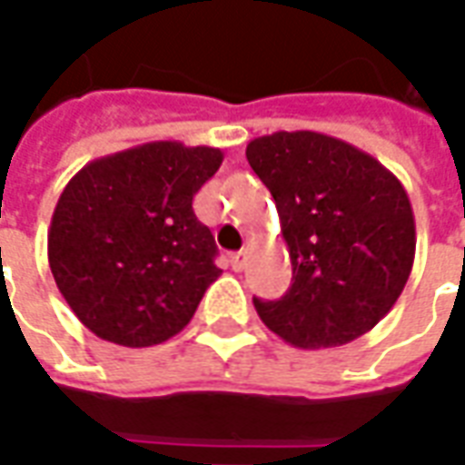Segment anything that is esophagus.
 Segmentation results:
<instances>
[{"label":"esophagus","instance_id":"esophagus-1","mask_svg":"<svg viewBox=\"0 0 465 465\" xmlns=\"http://www.w3.org/2000/svg\"><path fill=\"white\" fill-rule=\"evenodd\" d=\"M246 262H249V252H246V249L232 253V269H233V272H242V269H246Z\"/></svg>","mask_w":465,"mask_h":465}]
</instances>
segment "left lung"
Masks as SVG:
<instances>
[{
    "label": "left lung",
    "instance_id": "1",
    "mask_svg": "<svg viewBox=\"0 0 465 465\" xmlns=\"http://www.w3.org/2000/svg\"><path fill=\"white\" fill-rule=\"evenodd\" d=\"M282 219L293 279L279 302L253 299L262 322L296 349L359 339L399 302L416 256L409 193L353 143L276 132L246 146Z\"/></svg>",
    "mask_w": 465,
    "mask_h": 465
}]
</instances>
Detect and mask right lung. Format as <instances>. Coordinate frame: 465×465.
Wrapping results in <instances>:
<instances>
[{"instance_id":"obj_1","label":"right lung","mask_w":465,"mask_h":465,"mask_svg":"<svg viewBox=\"0 0 465 465\" xmlns=\"http://www.w3.org/2000/svg\"><path fill=\"white\" fill-rule=\"evenodd\" d=\"M222 162L213 146L149 142L72 176L46 249L59 292L89 331L143 349L192 322L222 273L212 232L192 202Z\"/></svg>"}]
</instances>
